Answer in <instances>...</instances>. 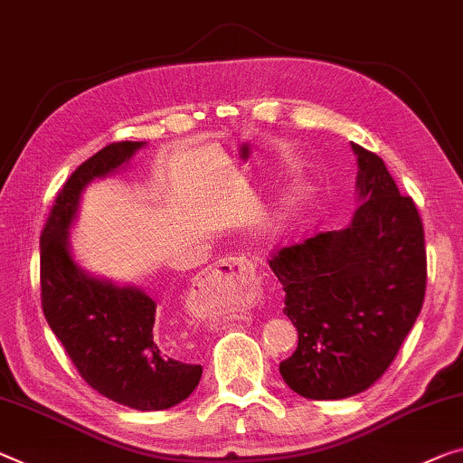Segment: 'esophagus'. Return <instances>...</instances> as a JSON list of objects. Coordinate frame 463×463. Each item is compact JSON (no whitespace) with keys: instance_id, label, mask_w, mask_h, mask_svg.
I'll list each match as a JSON object with an SVG mask.
<instances>
[{"instance_id":"esophagus-1","label":"esophagus","mask_w":463,"mask_h":463,"mask_svg":"<svg viewBox=\"0 0 463 463\" xmlns=\"http://www.w3.org/2000/svg\"><path fill=\"white\" fill-rule=\"evenodd\" d=\"M217 291L236 294L238 298H252L259 291L254 265L246 256H223L215 265L204 269L192 281L188 294V310L192 317H207L204 302Z\"/></svg>"}]
</instances>
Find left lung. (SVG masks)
<instances>
[{"label":"left lung","instance_id":"8db88e82","mask_svg":"<svg viewBox=\"0 0 463 463\" xmlns=\"http://www.w3.org/2000/svg\"><path fill=\"white\" fill-rule=\"evenodd\" d=\"M358 203L344 230L286 246L269 267L286 291L296 352L279 364L291 391L345 400L379 381L403 344L426 291L424 227L385 163L354 145Z\"/></svg>","mask_w":463,"mask_h":463}]
</instances>
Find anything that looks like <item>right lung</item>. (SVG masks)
<instances>
[{"mask_svg": "<svg viewBox=\"0 0 463 463\" xmlns=\"http://www.w3.org/2000/svg\"><path fill=\"white\" fill-rule=\"evenodd\" d=\"M145 145L113 142L63 184L41 233V304L55 337L92 389L128 408L155 411L186 400L203 366L169 358L157 345V302L151 296L87 273L70 252V227L82 190L122 169Z\"/></svg>", "mask_w": 463, "mask_h": 463, "instance_id": "add662e5", "label": "right lung"}]
</instances>
